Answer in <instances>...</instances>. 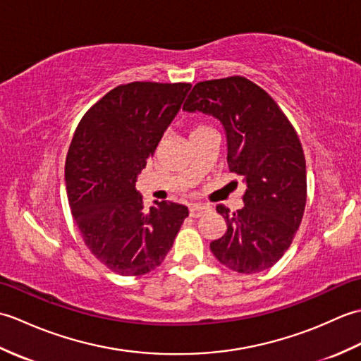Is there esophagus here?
Returning <instances> with one entry per match:
<instances>
[{
	"instance_id": "1",
	"label": "esophagus",
	"mask_w": 361,
	"mask_h": 361,
	"mask_svg": "<svg viewBox=\"0 0 361 361\" xmlns=\"http://www.w3.org/2000/svg\"><path fill=\"white\" fill-rule=\"evenodd\" d=\"M206 211H209V206H204V204H192V206H189L190 217H200L202 214H204Z\"/></svg>"
}]
</instances>
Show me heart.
Instances as JSON below:
<instances>
[{
  "mask_svg": "<svg viewBox=\"0 0 361 361\" xmlns=\"http://www.w3.org/2000/svg\"><path fill=\"white\" fill-rule=\"evenodd\" d=\"M204 128H209L208 126H197L194 130H192V133H197V132H202V130H204Z\"/></svg>",
  "mask_w": 361,
  "mask_h": 361,
  "instance_id": "heart-1",
  "label": "heart"
}]
</instances>
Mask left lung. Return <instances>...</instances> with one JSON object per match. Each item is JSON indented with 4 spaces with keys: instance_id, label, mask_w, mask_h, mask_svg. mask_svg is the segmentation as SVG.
<instances>
[{
    "instance_id": "left-lung-1",
    "label": "left lung",
    "mask_w": 361,
    "mask_h": 361,
    "mask_svg": "<svg viewBox=\"0 0 361 361\" xmlns=\"http://www.w3.org/2000/svg\"><path fill=\"white\" fill-rule=\"evenodd\" d=\"M183 110L212 114L225 127L229 171L243 178V208L217 204L226 233L209 248L229 270L252 274L273 267L298 231L307 200L301 141L265 90L242 75L198 82Z\"/></svg>"
}]
</instances>
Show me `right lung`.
Returning <instances> with one entry per match:
<instances>
[{"label": "right lung", "mask_w": 361, "mask_h": 361, "mask_svg": "<svg viewBox=\"0 0 361 361\" xmlns=\"http://www.w3.org/2000/svg\"><path fill=\"white\" fill-rule=\"evenodd\" d=\"M190 83L132 82L109 91L80 119L66 155L73 217L88 250L121 276L155 270L189 216L186 206L144 209L136 178L181 109Z\"/></svg>", "instance_id": "obj_1"}]
</instances>
